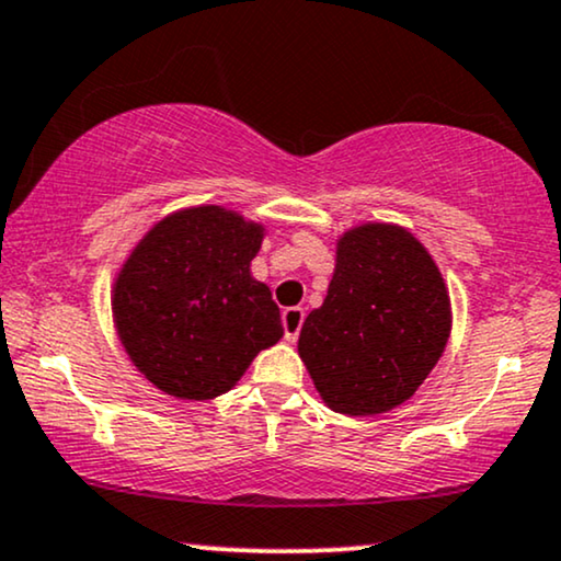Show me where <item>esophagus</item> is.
<instances>
[{
  "instance_id": "obj_1",
  "label": "esophagus",
  "mask_w": 561,
  "mask_h": 561,
  "mask_svg": "<svg viewBox=\"0 0 561 561\" xmlns=\"http://www.w3.org/2000/svg\"><path fill=\"white\" fill-rule=\"evenodd\" d=\"M302 321H305L302 308H287L285 313H282V325H285L287 342H297V333L302 329Z\"/></svg>"
}]
</instances>
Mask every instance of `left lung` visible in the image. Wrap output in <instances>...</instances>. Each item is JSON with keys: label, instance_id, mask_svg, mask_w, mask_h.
<instances>
[{"label": "left lung", "instance_id": "obj_1", "mask_svg": "<svg viewBox=\"0 0 561 561\" xmlns=\"http://www.w3.org/2000/svg\"><path fill=\"white\" fill-rule=\"evenodd\" d=\"M450 325L448 285L427 248L401 225L363 222L339 236L329 293L305 318L297 354L325 407L382 414L422 386Z\"/></svg>", "mask_w": 561, "mask_h": 561}]
</instances>
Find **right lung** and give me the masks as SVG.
Listing matches in <instances>:
<instances>
[{"instance_id": "1", "label": "right lung", "mask_w": 561, "mask_h": 561, "mask_svg": "<svg viewBox=\"0 0 561 561\" xmlns=\"http://www.w3.org/2000/svg\"><path fill=\"white\" fill-rule=\"evenodd\" d=\"M264 236L236 209L198 204L170 211L131 248L111 289L113 323L162 393L217 399L282 339L272 289L251 274Z\"/></svg>"}]
</instances>
